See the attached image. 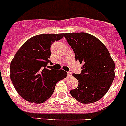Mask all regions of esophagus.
I'll return each mask as SVG.
<instances>
[{"label":"esophagus","instance_id":"esophagus-1","mask_svg":"<svg viewBox=\"0 0 126 126\" xmlns=\"http://www.w3.org/2000/svg\"><path fill=\"white\" fill-rule=\"evenodd\" d=\"M72 76V72H70V71H69V72H67V77L70 78V77H71Z\"/></svg>","mask_w":126,"mask_h":126}]
</instances>
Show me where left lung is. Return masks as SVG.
<instances>
[{"instance_id":"1","label":"left lung","mask_w":126,"mask_h":126,"mask_svg":"<svg viewBox=\"0 0 126 126\" xmlns=\"http://www.w3.org/2000/svg\"><path fill=\"white\" fill-rule=\"evenodd\" d=\"M64 36L76 60L83 64L80 74H72L78 86L70 91V94L83 104L96 102L107 93L114 80V62L106 46L92 35L81 32Z\"/></svg>"}]
</instances>
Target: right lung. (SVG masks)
<instances>
[{
  "label": "right lung",
  "mask_w": 126,
  "mask_h": 126,
  "mask_svg": "<svg viewBox=\"0 0 126 126\" xmlns=\"http://www.w3.org/2000/svg\"><path fill=\"white\" fill-rule=\"evenodd\" d=\"M64 36L40 34L24 43L10 64V78L17 92L24 100L41 104L52 95L56 83L66 77L63 70L50 69V47Z\"/></svg>",
  "instance_id": "1"
}]
</instances>
